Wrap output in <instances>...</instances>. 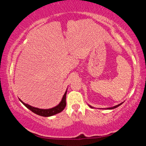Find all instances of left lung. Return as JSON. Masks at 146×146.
<instances>
[{
	"label": "left lung",
	"instance_id": "8db88e82",
	"mask_svg": "<svg viewBox=\"0 0 146 146\" xmlns=\"http://www.w3.org/2000/svg\"><path fill=\"white\" fill-rule=\"evenodd\" d=\"M123 104V103H121V104H118V105L115 106L111 107V108H107V109H114V108H117V107H118V106H120V105H121V104ZM90 107H91V106H90Z\"/></svg>",
	"mask_w": 146,
	"mask_h": 146
}]
</instances>
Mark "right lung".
Masks as SVG:
<instances>
[{
	"instance_id": "obj_1",
	"label": "right lung",
	"mask_w": 146,
	"mask_h": 146,
	"mask_svg": "<svg viewBox=\"0 0 146 146\" xmlns=\"http://www.w3.org/2000/svg\"><path fill=\"white\" fill-rule=\"evenodd\" d=\"M66 92H65L64 95L62 99V101L60 103L58 104L57 106L54 107V108H50V109H40V108H35V107L31 106H29L28 104H25L24 102H22L21 100V101L22 103L24 104L28 109H29L31 111H32L33 113H36V115H40V116H42V117H50L52 116V115H54L56 114H58L62 112V110L64 109V108L66 107Z\"/></svg>"
}]
</instances>
